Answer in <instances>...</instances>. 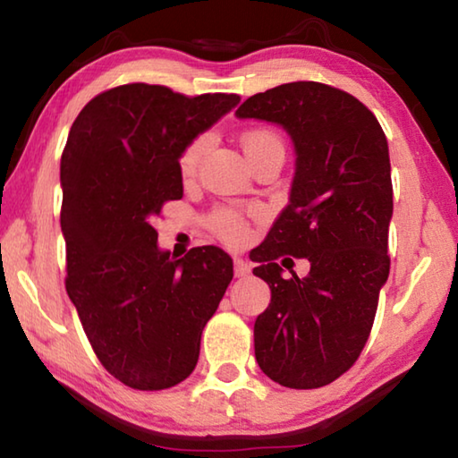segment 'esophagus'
<instances>
[{"mask_svg": "<svg viewBox=\"0 0 458 458\" xmlns=\"http://www.w3.org/2000/svg\"><path fill=\"white\" fill-rule=\"evenodd\" d=\"M234 273L236 276H246L250 273V265L244 259H234Z\"/></svg>", "mask_w": 458, "mask_h": 458, "instance_id": "34e87169", "label": "esophagus"}]
</instances>
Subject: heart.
I'll return each instance as SVG.
<instances>
[{"instance_id": "heart-1", "label": "heart", "mask_w": 458, "mask_h": 458, "mask_svg": "<svg viewBox=\"0 0 458 458\" xmlns=\"http://www.w3.org/2000/svg\"><path fill=\"white\" fill-rule=\"evenodd\" d=\"M240 141H242V149L248 159H254L257 155L267 153V151L284 153L283 139L270 129L246 131ZM208 145H210V137L208 135H198L196 139H191V141L185 145V149L180 155V174L183 177H191L196 174L201 157H204V153L208 151ZM210 224L216 230V234L222 236L224 240H228V242H242L246 238L248 230H246L244 218L240 216L238 210H234V208H220V210H216L212 214Z\"/></svg>"}]
</instances>
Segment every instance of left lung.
<instances>
[{"instance_id":"left-lung-1","label":"left lung","mask_w":458,"mask_h":458,"mask_svg":"<svg viewBox=\"0 0 458 458\" xmlns=\"http://www.w3.org/2000/svg\"><path fill=\"white\" fill-rule=\"evenodd\" d=\"M236 117L283 127L297 155L289 204L254 252L252 273L270 286L254 321V355L281 386H327L360 358L390 275L386 135L366 105L321 82L259 92ZM289 256L310 260L305 277L284 276Z\"/></svg>"}]
</instances>
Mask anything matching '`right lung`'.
Listing matches in <instances>:
<instances>
[{"instance_id": "add662e5", "label": "right lung", "mask_w": 458, "mask_h": 458, "mask_svg": "<svg viewBox=\"0 0 458 458\" xmlns=\"http://www.w3.org/2000/svg\"><path fill=\"white\" fill-rule=\"evenodd\" d=\"M238 103L224 92L123 84L92 98L68 133L60 159L66 293L100 363L135 390H165L191 374L201 331L234 276L218 246L169 257L153 222L183 196L185 145Z\"/></svg>"}]
</instances>
